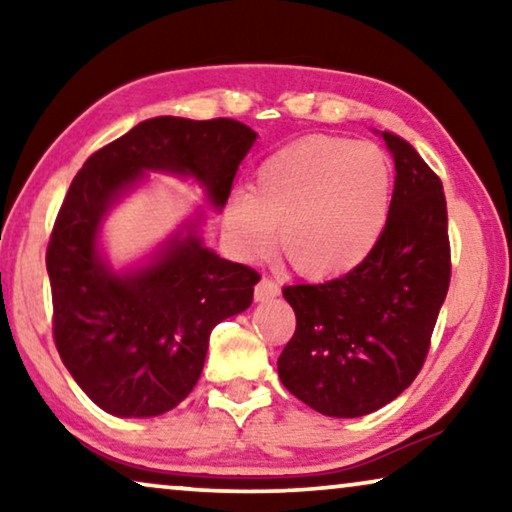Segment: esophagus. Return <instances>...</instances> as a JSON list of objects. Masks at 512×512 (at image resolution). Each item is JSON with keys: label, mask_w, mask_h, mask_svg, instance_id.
<instances>
[{"label": "esophagus", "mask_w": 512, "mask_h": 512, "mask_svg": "<svg viewBox=\"0 0 512 512\" xmlns=\"http://www.w3.org/2000/svg\"><path fill=\"white\" fill-rule=\"evenodd\" d=\"M254 296H256V300H261V303H263V300H272V298H277V296H279V286H277L275 279L263 277L261 282L256 284Z\"/></svg>", "instance_id": "1"}]
</instances>
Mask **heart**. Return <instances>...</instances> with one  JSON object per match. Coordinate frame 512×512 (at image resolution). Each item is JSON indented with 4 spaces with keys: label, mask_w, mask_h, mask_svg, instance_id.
Instances as JSON below:
<instances>
[{
    "label": "heart",
    "mask_w": 512,
    "mask_h": 512,
    "mask_svg": "<svg viewBox=\"0 0 512 512\" xmlns=\"http://www.w3.org/2000/svg\"><path fill=\"white\" fill-rule=\"evenodd\" d=\"M391 202V163L373 142L307 137L268 156L254 191L230 195L226 226L240 254L268 256L277 244L298 270L335 275L375 249Z\"/></svg>",
    "instance_id": "heart-1"
}]
</instances>
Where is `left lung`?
I'll use <instances>...</instances> for the list:
<instances>
[{
    "label": "left lung",
    "instance_id": "obj_1",
    "mask_svg": "<svg viewBox=\"0 0 512 512\" xmlns=\"http://www.w3.org/2000/svg\"><path fill=\"white\" fill-rule=\"evenodd\" d=\"M389 216L375 249L338 279L284 286L296 333L279 380L328 417H363L410 387L450 289L447 202L438 174L394 132Z\"/></svg>",
    "mask_w": 512,
    "mask_h": 512
}]
</instances>
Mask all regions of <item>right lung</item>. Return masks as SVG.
<instances>
[{
  "label": "right lung",
  "mask_w": 512,
  "mask_h": 512,
  "mask_svg": "<svg viewBox=\"0 0 512 512\" xmlns=\"http://www.w3.org/2000/svg\"><path fill=\"white\" fill-rule=\"evenodd\" d=\"M256 137L233 118H149L95 151L69 186L46 251L53 338L69 375L109 415L177 408L200 380L214 326L247 310L261 275L205 247L202 212L149 263L116 272L97 244L104 216L146 172L193 177L221 209Z\"/></svg>",
  "instance_id": "obj_1"
}]
</instances>
